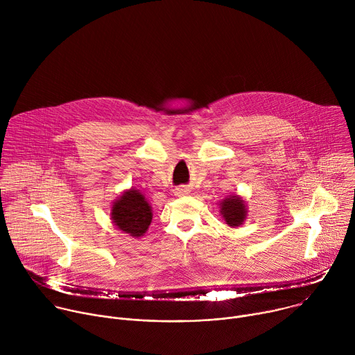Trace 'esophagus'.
I'll return each mask as SVG.
<instances>
[{"label":"esophagus","mask_w":355,"mask_h":355,"mask_svg":"<svg viewBox=\"0 0 355 355\" xmlns=\"http://www.w3.org/2000/svg\"><path fill=\"white\" fill-rule=\"evenodd\" d=\"M188 193V189L185 187H180L175 189V195H187Z\"/></svg>","instance_id":"obj_1"}]
</instances>
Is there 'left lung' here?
Here are the masks:
<instances>
[{
	"mask_svg": "<svg viewBox=\"0 0 355 355\" xmlns=\"http://www.w3.org/2000/svg\"><path fill=\"white\" fill-rule=\"evenodd\" d=\"M220 214L230 227H239L243 225L247 216L244 200L239 195H230L225 198L220 202Z\"/></svg>",
	"mask_w": 355,
	"mask_h": 355,
	"instance_id": "left-lung-1",
	"label": "left lung"
}]
</instances>
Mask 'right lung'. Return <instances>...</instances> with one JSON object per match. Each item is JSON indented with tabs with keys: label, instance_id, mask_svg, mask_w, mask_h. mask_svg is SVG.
<instances>
[{
	"label": "right lung",
	"instance_id": "add662e5",
	"mask_svg": "<svg viewBox=\"0 0 355 355\" xmlns=\"http://www.w3.org/2000/svg\"><path fill=\"white\" fill-rule=\"evenodd\" d=\"M111 219L119 230L132 237H140L147 232L153 212L144 195L139 189L130 188L114 202Z\"/></svg>",
	"mask_w": 355,
	"mask_h": 355
}]
</instances>
